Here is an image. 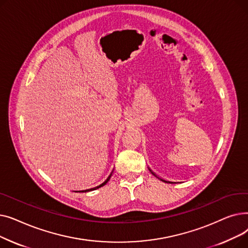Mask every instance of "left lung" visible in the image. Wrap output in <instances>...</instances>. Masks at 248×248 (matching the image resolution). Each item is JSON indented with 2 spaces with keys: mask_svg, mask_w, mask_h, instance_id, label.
Returning <instances> with one entry per match:
<instances>
[{
  "mask_svg": "<svg viewBox=\"0 0 248 248\" xmlns=\"http://www.w3.org/2000/svg\"><path fill=\"white\" fill-rule=\"evenodd\" d=\"M149 170H150V172H151V173H152V174H153V175H154L155 177H157V178H158V179H160L161 181L165 182V183H177V182H171V181H167V180H165V179H162V178H160L159 176H157V175H155V173H154V172H153V171L151 170V169H150V168H149Z\"/></svg>",
  "mask_w": 248,
  "mask_h": 248,
  "instance_id": "8db88e82",
  "label": "left lung"
}]
</instances>
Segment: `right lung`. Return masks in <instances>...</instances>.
<instances>
[{
    "label": "right lung",
    "mask_w": 248,
    "mask_h": 248,
    "mask_svg": "<svg viewBox=\"0 0 248 248\" xmlns=\"http://www.w3.org/2000/svg\"><path fill=\"white\" fill-rule=\"evenodd\" d=\"M112 172H113V170H112ZM112 172L109 174V176L106 179V181L104 182H102L101 184H99L98 186H95V187H93V188H88V189H84V190H75V191H73V192H79V193H86V192H89V191H93V190H96V189H98V188H100V187H102V186H104L106 185L108 182L109 181V179H110V177H111V175H112Z\"/></svg>",
    "instance_id": "1"
}]
</instances>
